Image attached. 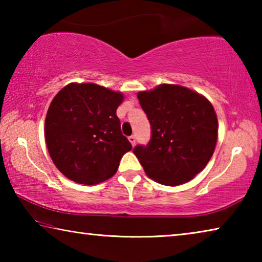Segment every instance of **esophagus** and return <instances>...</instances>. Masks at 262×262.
Instances as JSON below:
<instances>
[{
    "instance_id": "esophagus-1",
    "label": "esophagus",
    "mask_w": 262,
    "mask_h": 262,
    "mask_svg": "<svg viewBox=\"0 0 262 262\" xmlns=\"http://www.w3.org/2000/svg\"><path fill=\"white\" fill-rule=\"evenodd\" d=\"M128 140H129V142H130L133 145H135V136L134 135H132V136L128 137Z\"/></svg>"
}]
</instances>
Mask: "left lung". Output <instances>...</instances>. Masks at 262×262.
<instances>
[{"label": "left lung", "mask_w": 262, "mask_h": 262, "mask_svg": "<svg viewBox=\"0 0 262 262\" xmlns=\"http://www.w3.org/2000/svg\"><path fill=\"white\" fill-rule=\"evenodd\" d=\"M137 98L151 125L147 147L134 148L145 174L165 186L188 183L215 151L219 122L205 96L178 84H159Z\"/></svg>", "instance_id": "1"}]
</instances>
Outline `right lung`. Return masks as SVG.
<instances>
[{
	"instance_id": "add662e5",
	"label": "right lung",
	"mask_w": 262,
	"mask_h": 262,
	"mask_svg": "<svg viewBox=\"0 0 262 262\" xmlns=\"http://www.w3.org/2000/svg\"><path fill=\"white\" fill-rule=\"evenodd\" d=\"M125 96L96 83L73 82L53 98L45 119L48 154L62 174L97 185L115 174L132 144L117 117Z\"/></svg>"
}]
</instances>
